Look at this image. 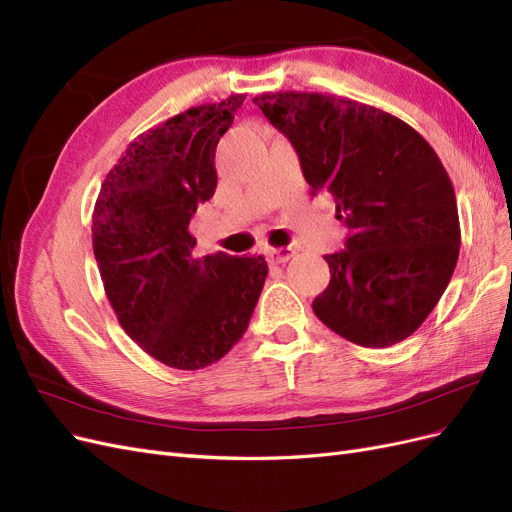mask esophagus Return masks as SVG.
Listing matches in <instances>:
<instances>
[{
  "mask_svg": "<svg viewBox=\"0 0 512 512\" xmlns=\"http://www.w3.org/2000/svg\"><path fill=\"white\" fill-rule=\"evenodd\" d=\"M292 256L294 252L290 247H277V250L269 252V262H273V265H284V262H288Z\"/></svg>",
  "mask_w": 512,
  "mask_h": 512,
  "instance_id": "34e87169",
  "label": "esophagus"
}]
</instances>
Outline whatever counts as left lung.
<instances>
[{
    "instance_id": "8db88e82",
    "label": "left lung",
    "mask_w": 512,
    "mask_h": 512,
    "mask_svg": "<svg viewBox=\"0 0 512 512\" xmlns=\"http://www.w3.org/2000/svg\"><path fill=\"white\" fill-rule=\"evenodd\" d=\"M254 104L297 149L312 194L329 192L350 230L346 250L324 256L331 282L314 314L356 346L404 342L459 258L457 198L438 153L406 121L350 98L277 91Z\"/></svg>"
}]
</instances>
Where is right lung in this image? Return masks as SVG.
<instances>
[{"label":"right lung","mask_w":512,"mask_h":512,"mask_svg":"<svg viewBox=\"0 0 512 512\" xmlns=\"http://www.w3.org/2000/svg\"><path fill=\"white\" fill-rule=\"evenodd\" d=\"M243 100L188 108L134 138L94 207V256L117 320L175 369H203L239 342L269 273L262 256H194L188 230L215 194V147Z\"/></svg>","instance_id":"add662e5"}]
</instances>
